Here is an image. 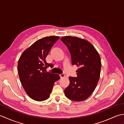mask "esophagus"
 Segmentation results:
<instances>
[{
	"label": "esophagus",
	"mask_w": 124,
	"mask_h": 124,
	"mask_svg": "<svg viewBox=\"0 0 124 124\" xmlns=\"http://www.w3.org/2000/svg\"><path fill=\"white\" fill-rule=\"evenodd\" d=\"M60 76L61 78H63V77H64L65 75H64V74H63V73H62V74L60 75Z\"/></svg>",
	"instance_id": "esophagus-1"
}]
</instances>
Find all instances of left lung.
I'll return each instance as SVG.
<instances>
[{
    "label": "left lung",
    "mask_w": 124,
    "mask_h": 124,
    "mask_svg": "<svg viewBox=\"0 0 124 124\" xmlns=\"http://www.w3.org/2000/svg\"><path fill=\"white\" fill-rule=\"evenodd\" d=\"M61 40L69 49L72 64L79 67L76 71L77 77H69L70 84L65 89L64 94L73 101H84L94 92L99 81L101 68L100 56L95 47L85 39L65 36Z\"/></svg>",
    "instance_id": "left-lung-1"
}]
</instances>
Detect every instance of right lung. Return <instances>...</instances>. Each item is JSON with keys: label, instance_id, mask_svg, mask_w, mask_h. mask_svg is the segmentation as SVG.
<instances>
[{"label": "right lung", "instance_id": "1", "mask_svg": "<svg viewBox=\"0 0 124 124\" xmlns=\"http://www.w3.org/2000/svg\"><path fill=\"white\" fill-rule=\"evenodd\" d=\"M59 38L54 36L39 39L25 50L18 61L21 83L27 94L35 101L49 98L54 83L60 78L58 74L46 72V70L49 67H53L46 62V57Z\"/></svg>", "mask_w": 124, "mask_h": 124}]
</instances>
